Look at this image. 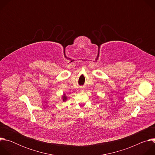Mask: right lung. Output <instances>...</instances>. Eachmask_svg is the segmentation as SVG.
I'll list each match as a JSON object with an SVG mask.
<instances>
[{"instance_id": "right-lung-1", "label": "right lung", "mask_w": 155, "mask_h": 155, "mask_svg": "<svg viewBox=\"0 0 155 155\" xmlns=\"http://www.w3.org/2000/svg\"><path fill=\"white\" fill-rule=\"evenodd\" d=\"M66 100H67V96H65V94H64L63 96H62V101H63V102H64V101H65Z\"/></svg>"}]
</instances>
